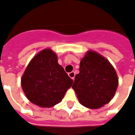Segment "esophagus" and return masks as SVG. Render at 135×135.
<instances>
[{"instance_id":"34e87169","label":"esophagus","mask_w":135,"mask_h":135,"mask_svg":"<svg viewBox=\"0 0 135 135\" xmlns=\"http://www.w3.org/2000/svg\"><path fill=\"white\" fill-rule=\"evenodd\" d=\"M69 76L73 80H74L75 79V72L74 71H72V72H70L69 73Z\"/></svg>"}]
</instances>
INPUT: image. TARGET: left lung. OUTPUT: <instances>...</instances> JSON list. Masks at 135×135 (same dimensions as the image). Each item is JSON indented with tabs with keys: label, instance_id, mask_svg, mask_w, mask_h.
Segmentation results:
<instances>
[{
	"label": "left lung",
	"instance_id": "obj_1",
	"mask_svg": "<svg viewBox=\"0 0 135 135\" xmlns=\"http://www.w3.org/2000/svg\"><path fill=\"white\" fill-rule=\"evenodd\" d=\"M117 86V75L108 60L95 51L87 52L72 86L80 104L91 109L101 108L113 99Z\"/></svg>",
	"mask_w": 135,
	"mask_h": 135
}]
</instances>
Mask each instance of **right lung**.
I'll return each instance as SVG.
<instances>
[{
	"instance_id": "add662e5",
	"label": "right lung",
	"mask_w": 135,
	"mask_h": 135,
	"mask_svg": "<svg viewBox=\"0 0 135 135\" xmlns=\"http://www.w3.org/2000/svg\"><path fill=\"white\" fill-rule=\"evenodd\" d=\"M73 82L50 49L41 51L33 57L21 79V86L27 99L43 108L60 102Z\"/></svg>"
}]
</instances>
